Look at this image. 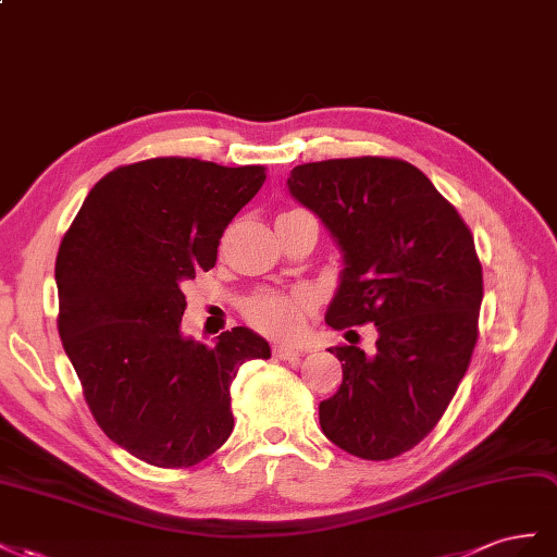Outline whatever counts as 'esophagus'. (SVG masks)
I'll return each mask as SVG.
<instances>
[{
    "mask_svg": "<svg viewBox=\"0 0 557 557\" xmlns=\"http://www.w3.org/2000/svg\"><path fill=\"white\" fill-rule=\"evenodd\" d=\"M273 355L277 357V359H296V357H300L304 355V349H298V347H289V345H273Z\"/></svg>",
    "mask_w": 557,
    "mask_h": 557,
    "instance_id": "obj_1",
    "label": "esophagus"
}]
</instances>
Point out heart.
Returning <instances> with one entry per match:
<instances>
[{"label":"heart","instance_id":"obj_1","mask_svg":"<svg viewBox=\"0 0 557 557\" xmlns=\"http://www.w3.org/2000/svg\"><path fill=\"white\" fill-rule=\"evenodd\" d=\"M310 304L308 294H273L251 296L245 306L247 320L273 338L289 341L304 326V314Z\"/></svg>","mask_w":557,"mask_h":557}]
</instances>
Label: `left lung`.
<instances>
[{
    "label": "left lung",
    "mask_w": 557,
    "mask_h": 557,
    "mask_svg": "<svg viewBox=\"0 0 557 557\" xmlns=\"http://www.w3.org/2000/svg\"><path fill=\"white\" fill-rule=\"evenodd\" d=\"M289 194L322 219L343 253L326 324H373L371 355L331 347L343 383L320 404L331 443L392 459L432 432L465 377L479 338L483 268L473 235L424 174L399 158L296 165Z\"/></svg>",
    "instance_id": "1"
}]
</instances>
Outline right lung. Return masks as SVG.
<instances>
[{"label": "right lung", "mask_w": 557, "mask_h": 557, "mask_svg": "<svg viewBox=\"0 0 557 557\" xmlns=\"http://www.w3.org/2000/svg\"><path fill=\"white\" fill-rule=\"evenodd\" d=\"M265 168L151 158L90 188L55 259L58 331L102 432L137 459L186 469L233 432L231 383L270 345L235 326L186 338L182 284L216 263L231 219Z\"/></svg>", "instance_id": "obj_1"}]
</instances>
